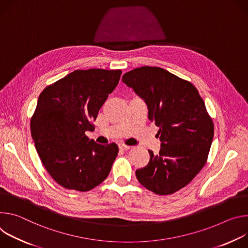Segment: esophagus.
I'll use <instances>...</instances> for the list:
<instances>
[{
    "instance_id": "obj_1",
    "label": "esophagus",
    "mask_w": 248,
    "mask_h": 248,
    "mask_svg": "<svg viewBox=\"0 0 248 248\" xmlns=\"http://www.w3.org/2000/svg\"><path fill=\"white\" fill-rule=\"evenodd\" d=\"M118 147L122 151H127V150H130V148H131L130 146H127V145H124V144H119Z\"/></svg>"
}]
</instances>
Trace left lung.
Segmentation results:
<instances>
[{"label": "left lung", "mask_w": 248, "mask_h": 248, "mask_svg": "<svg viewBox=\"0 0 248 248\" xmlns=\"http://www.w3.org/2000/svg\"><path fill=\"white\" fill-rule=\"evenodd\" d=\"M143 98L149 119L159 128L160 150L136 170L139 182L157 195L185 187L205 166L214 137V123L204 100L190 81L159 67L136 68L122 77Z\"/></svg>", "instance_id": "8db88e82"}]
</instances>
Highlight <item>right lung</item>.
<instances>
[{"mask_svg": "<svg viewBox=\"0 0 248 248\" xmlns=\"http://www.w3.org/2000/svg\"><path fill=\"white\" fill-rule=\"evenodd\" d=\"M121 70H76L46 87L31 120L37 154L51 177L66 189L92 190L108 176L114 143L90 140L99 109L118 85Z\"/></svg>", "mask_w": 248, "mask_h": 248, "instance_id": "right-lung-1", "label": "right lung"}]
</instances>
